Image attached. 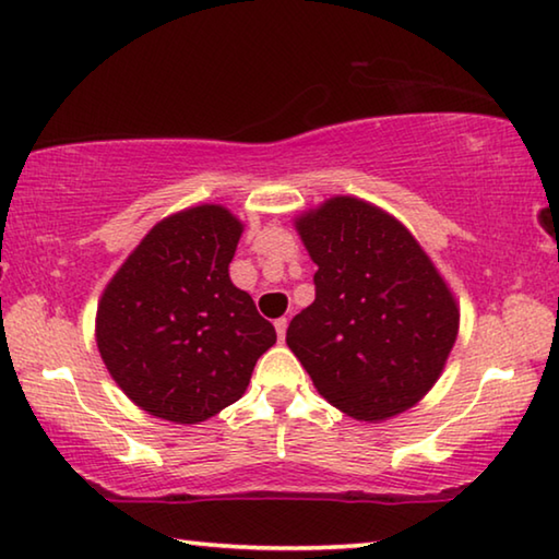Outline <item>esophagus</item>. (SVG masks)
<instances>
[{
  "label": "esophagus",
  "instance_id": "obj_1",
  "mask_svg": "<svg viewBox=\"0 0 559 559\" xmlns=\"http://www.w3.org/2000/svg\"><path fill=\"white\" fill-rule=\"evenodd\" d=\"M273 325H276V333H278V340H283V337H286V330H288V320H286V318H278V320H276V323H273Z\"/></svg>",
  "mask_w": 559,
  "mask_h": 559
}]
</instances>
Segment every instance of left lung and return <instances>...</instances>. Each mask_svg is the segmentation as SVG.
<instances>
[{"mask_svg": "<svg viewBox=\"0 0 559 559\" xmlns=\"http://www.w3.org/2000/svg\"><path fill=\"white\" fill-rule=\"evenodd\" d=\"M316 300L286 343L316 390L357 421L380 424L421 402L459 335V302L406 226L357 197L296 216Z\"/></svg>", "mask_w": 559, "mask_h": 559, "instance_id": "8db88e82", "label": "left lung"}]
</instances>
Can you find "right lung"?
Instances as JSON below:
<instances>
[{"instance_id":"obj_1","label":"right lung","mask_w":559,"mask_h":559,"mask_svg":"<svg viewBox=\"0 0 559 559\" xmlns=\"http://www.w3.org/2000/svg\"><path fill=\"white\" fill-rule=\"evenodd\" d=\"M243 224L222 204L165 216L122 261L98 300L96 343L132 404L200 424L241 400L276 343L251 296L229 278Z\"/></svg>"}]
</instances>
